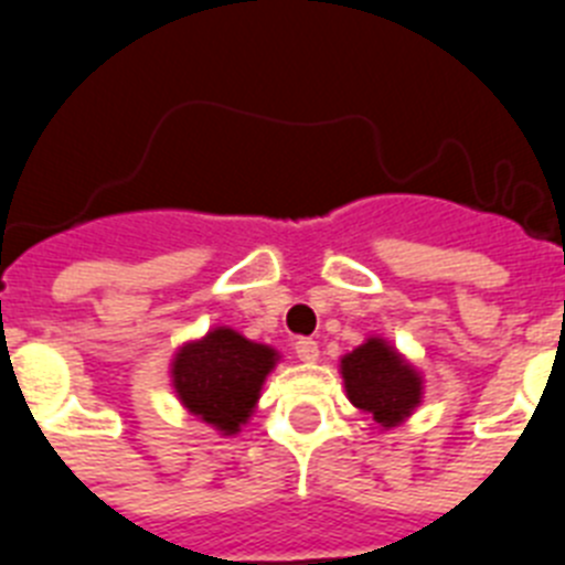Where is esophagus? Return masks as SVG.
<instances>
[{
	"instance_id": "34e87169",
	"label": "esophagus",
	"mask_w": 565,
	"mask_h": 565,
	"mask_svg": "<svg viewBox=\"0 0 565 565\" xmlns=\"http://www.w3.org/2000/svg\"><path fill=\"white\" fill-rule=\"evenodd\" d=\"M294 351H297L299 362H317L319 359V344L308 337L297 339V342H294Z\"/></svg>"
}]
</instances>
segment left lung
I'll use <instances>...</instances> for the list:
<instances>
[{
  "label": "left lung",
  "instance_id": "left-lung-1",
  "mask_svg": "<svg viewBox=\"0 0 565 565\" xmlns=\"http://www.w3.org/2000/svg\"><path fill=\"white\" fill-rule=\"evenodd\" d=\"M344 393L353 407L373 416L382 430H393L416 413L424 398V376L387 339L367 337L339 359Z\"/></svg>",
  "mask_w": 565,
  "mask_h": 565
}]
</instances>
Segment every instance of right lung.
<instances>
[{
	"label": "right lung",
	"instance_id": "right-lung-1",
	"mask_svg": "<svg viewBox=\"0 0 565 565\" xmlns=\"http://www.w3.org/2000/svg\"><path fill=\"white\" fill-rule=\"evenodd\" d=\"M279 351L228 326L209 328L174 351L169 382L178 402L221 436H237L254 416Z\"/></svg>",
	"mask_w": 565,
	"mask_h": 565
}]
</instances>
